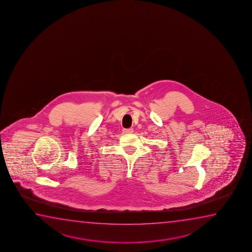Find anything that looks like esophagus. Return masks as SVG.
Returning a JSON list of instances; mask_svg holds the SVG:
<instances>
[{"label":"esophagus","instance_id":"obj_1","mask_svg":"<svg viewBox=\"0 0 252 252\" xmlns=\"http://www.w3.org/2000/svg\"><path fill=\"white\" fill-rule=\"evenodd\" d=\"M133 129L132 128H128V129H123V132L124 133H132L133 132Z\"/></svg>","mask_w":252,"mask_h":252}]
</instances>
